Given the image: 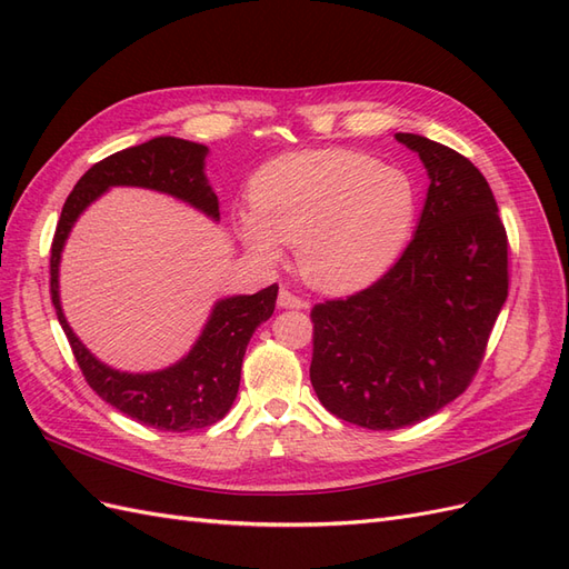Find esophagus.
I'll use <instances>...</instances> for the list:
<instances>
[{
  "label": "esophagus",
  "mask_w": 569,
  "mask_h": 569,
  "mask_svg": "<svg viewBox=\"0 0 569 569\" xmlns=\"http://www.w3.org/2000/svg\"><path fill=\"white\" fill-rule=\"evenodd\" d=\"M278 306H280V308H297V311H301V308H308V301H303V299L297 297V295H291L289 289H280Z\"/></svg>",
  "instance_id": "34e87169"
}]
</instances>
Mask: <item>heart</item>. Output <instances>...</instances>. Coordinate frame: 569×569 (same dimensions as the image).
Instances as JSON below:
<instances>
[{
	"label": "heart",
	"instance_id": "heart-1",
	"mask_svg": "<svg viewBox=\"0 0 569 569\" xmlns=\"http://www.w3.org/2000/svg\"><path fill=\"white\" fill-rule=\"evenodd\" d=\"M253 213L234 218L242 244L266 263L297 247L308 284L330 295L368 287L396 261L418 216V184L403 168L349 149L297 151L251 180Z\"/></svg>",
	"mask_w": 569,
	"mask_h": 569
}]
</instances>
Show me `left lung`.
<instances>
[{"label": "left lung", "mask_w": 569, "mask_h": 569, "mask_svg": "<svg viewBox=\"0 0 569 569\" xmlns=\"http://www.w3.org/2000/svg\"><path fill=\"white\" fill-rule=\"evenodd\" d=\"M393 137L429 178L418 230L375 284L311 311L318 399L368 429L416 425L458 399L508 299V237L485 176L422 134Z\"/></svg>", "instance_id": "left-lung-1"}]
</instances>
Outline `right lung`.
I'll use <instances>...</instances> for the list:
<instances>
[{
	"label": "right lung",
	"instance_id": "1",
	"mask_svg": "<svg viewBox=\"0 0 569 569\" xmlns=\"http://www.w3.org/2000/svg\"><path fill=\"white\" fill-rule=\"evenodd\" d=\"M206 157L209 147L168 134L111 153L109 159L94 163L68 194L51 242V303L84 380L116 410L163 432H187L226 418L239 391L247 343L256 327L272 316L278 284L256 295L218 299L192 349L173 366L153 372H126L101 363L68 325L59 295V266L78 218L111 187L151 189L218 222V197L206 178Z\"/></svg>",
	"mask_w": 569,
	"mask_h": 569
}]
</instances>
